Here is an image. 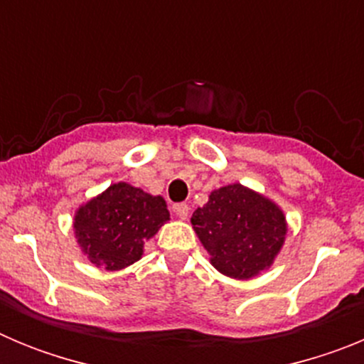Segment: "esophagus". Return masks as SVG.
<instances>
[{"instance_id": "esophagus-1", "label": "esophagus", "mask_w": 364, "mask_h": 364, "mask_svg": "<svg viewBox=\"0 0 364 364\" xmlns=\"http://www.w3.org/2000/svg\"><path fill=\"white\" fill-rule=\"evenodd\" d=\"M173 211L176 213V217L182 218V220H186L189 215V205L184 204V202H182V204H175L173 205Z\"/></svg>"}]
</instances>
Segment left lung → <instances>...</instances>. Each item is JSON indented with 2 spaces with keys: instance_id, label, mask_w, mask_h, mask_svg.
I'll return each mask as SVG.
<instances>
[{
  "instance_id": "1",
  "label": "left lung",
  "mask_w": 364,
  "mask_h": 364,
  "mask_svg": "<svg viewBox=\"0 0 364 364\" xmlns=\"http://www.w3.org/2000/svg\"><path fill=\"white\" fill-rule=\"evenodd\" d=\"M191 224L211 264L239 281L257 277L273 264L288 231L284 211L242 184L211 191L208 204L195 210Z\"/></svg>"
}]
</instances>
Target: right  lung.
<instances>
[{
    "instance_id": "right-lung-1",
    "label": "right lung",
    "mask_w": 364,
    "mask_h": 364,
    "mask_svg": "<svg viewBox=\"0 0 364 364\" xmlns=\"http://www.w3.org/2000/svg\"><path fill=\"white\" fill-rule=\"evenodd\" d=\"M167 220L169 211L160 195L118 182L80 205L73 230L91 264L117 272L142 259L144 244Z\"/></svg>"
}]
</instances>
